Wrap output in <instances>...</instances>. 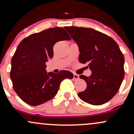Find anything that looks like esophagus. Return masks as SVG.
Segmentation results:
<instances>
[{
	"mask_svg": "<svg viewBox=\"0 0 134 134\" xmlns=\"http://www.w3.org/2000/svg\"><path fill=\"white\" fill-rule=\"evenodd\" d=\"M79 79V76L78 74H74V77H73V79L74 80V81H76V80H77Z\"/></svg>",
	"mask_w": 134,
	"mask_h": 134,
	"instance_id": "esophagus-1",
	"label": "esophagus"
}]
</instances>
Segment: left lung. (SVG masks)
<instances>
[{"label":"left lung","mask_w":134,"mask_h":134,"mask_svg":"<svg viewBox=\"0 0 134 134\" xmlns=\"http://www.w3.org/2000/svg\"><path fill=\"white\" fill-rule=\"evenodd\" d=\"M79 48V61L88 64L90 77L81 75L87 87L78 96L87 103L101 105L119 90L124 78V57L113 38L92 28L65 27Z\"/></svg>","instance_id":"left-lung-1"}]
</instances>
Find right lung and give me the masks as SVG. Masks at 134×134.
Returning <instances> with one entry per match:
<instances>
[{"mask_svg": "<svg viewBox=\"0 0 134 134\" xmlns=\"http://www.w3.org/2000/svg\"><path fill=\"white\" fill-rule=\"evenodd\" d=\"M70 39L64 29L57 27L31 34L21 41L12 58L10 76L14 90L24 102L31 106L44 103L57 94L63 80L73 78L68 70L47 73L45 64L53 57L54 44Z\"/></svg>", "mask_w": 134, "mask_h": 134, "instance_id": "add662e5", "label": "right lung"}]
</instances>
